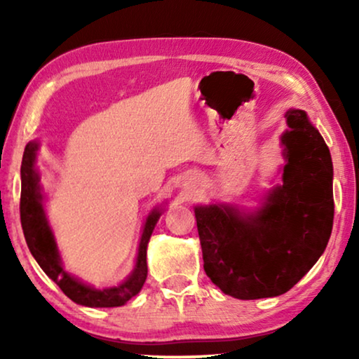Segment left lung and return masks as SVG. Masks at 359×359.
<instances>
[{"label": "left lung", "instance_id": "obj_1", "mask_svg": "<svg viewBox=\"0 0 359 359\" xmlns=\"http://www.w3.org/2000/svg\"><path fill=\"white\" fill-rule=\"evenodd\" d=\"M283 183L253 214L198 205L204 271L220 291L250 299L287 292L325 252L333 225L330 150L301 109L286 112Z\"/></svg>", "mask_w": 359, "mask_h": 359}]
</instances>
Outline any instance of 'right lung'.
Masks as SVG:
<instances>
[{"mask_svg":"<svg viewBox=\"0 0 359 359\" xmlns=\"http://www.w3.org/2000/svg\"><path fill=\"white\" fill-rule=\"evenodd\" d=\"M39 142H29L24 149L21 165V225L24 238L32 257L36 258L43 273L62 289L67 297L73 302L86 307H119L139 294L147 279V245L151 237L156 222H158L161 210L154 209L145 220L144 232H142L139 255L134 271L124 283L116 287L95 289L86 286L72 274H68L62 266L60 255L53 233L48 227L46 212L42 208V194L39 186V173L36 170V155Z\"/></svg>","mask_w":359,"mask_h":359,"instance_id":"add662e5","label":"right lung"}]
</instances>
